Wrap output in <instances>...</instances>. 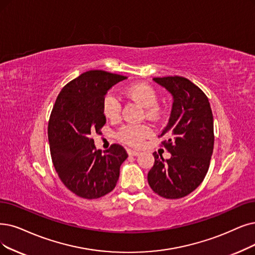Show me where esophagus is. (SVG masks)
<instances>
[{
	"label": "esophagus",
	"mask_w": 255,
	"mask_h": 255,
	"mask_svg": "<svg viewBox=\"0 0 255 255\" xmlns=\"http://www.w3.org/2000/svg\"><path fill=\"white\" fill-rule=\"evenodd\" d=\"M128 154L129 156H138L140 154L139 150H135V149H128Z\"/></svg>",
	"instance_id": "1"
}]
</instances>
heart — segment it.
<instances>
[{"label": "heart", "mask_w": 255, "mask_h": 255, "mask_svg": "<svg viewBox=\"0 0 255 255\" xmlns=\"http://www.w3.org/2000/svg\"><path fill=\"white\" fill-rule=\"evenodd\" d=\"M126 95L135 100L141 107L146 108V116L156 118L159 115L157 106L158 96L155 89L145 84H136L126 90ZM121 105L118 97L114 93H108L103 101L104 115L110 119L115 120L119 117ZM151 133L149 127L145 125H126L121 127L118 131L119 139L129 145H139L142 141Z\"/></svg>", "instance_id": "heart-1"}]
</instances>
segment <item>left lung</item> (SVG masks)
I'll return each mask as SVG.
<instances>
[{
	"label": "left lung",
	"mask_w": 255,
	"mask_h": 255,
	"mask_svg": "<svg viewBox=\"0 0 255 255\" xmlns=\"http://www.w3.org/2000/svg\"><path fill=\"white\" fill-rule=\"evenodd\" d=\"M171 94V113L160 137L171 157L155 151L154 166L147 181L157 195L180 199L189 195L204 180L213 151V116L207 96L190 80L181 76L152 79Z\"/></svg>",
	"instance_id": "obj_1"
}]
</instances>
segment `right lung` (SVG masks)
<instances>
[{
    "mask_svg": "<svg viewBox=\"0 0 255 255\" xmlns=\"http://www.w3.org/2000/svg\"><path fill=\"white\" fill-rule=\"evenodd\" d=\"M127 78L88 71L62 89L51 112L48 139L54 168L64 185L80 198L98 199L113 190L128 158L119 144L101 154L91 137L106 125L103 101L108 91Z\"/></svg>",
    "mask_w": 255,
    "mask_h": 255,
    "instance_id": "obj_1",
    "label": "right lung"
}]
</instances>
